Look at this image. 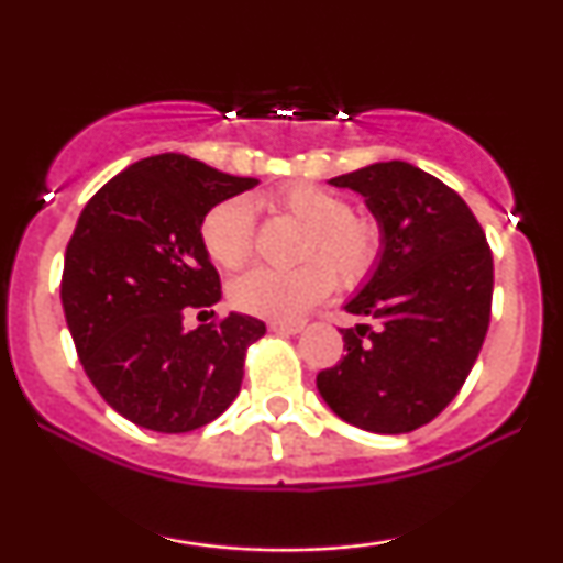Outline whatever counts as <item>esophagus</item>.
<instances>
[{
  "label": "esophagus",
  "instance_id": "1",
  "mask_svg": "<svg viewBox=\"0 0 563 563\" xmlns=\"http://www.w3.org/2000/svg\"><path fill=\"white\" fill-rule=\"evenodd\" d=\"M303 325H307L303 320H273L269 322V328H273V331H280V333H301Z\"/></svg>",
  "mask_w": 563,
  "mask_h": 563
}]
</instances>
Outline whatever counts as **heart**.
Instances as JSON below:
<instances>
[{"label":"heart","instance_id":"1","mask_svg":"<svg viewBox=\"0 0 563 563\" xmlns=\"http://www.w3.org/2000/svg\"><path fill=\"white\" fill-rule=\"evenodd\" d=\"M273 206L303 224L299 260L294 269H251L230 286V299L256 318L290 320L333 290L335 277L357 286L376 267L380 232L371 219L352 214L346 198L318 185H290L273 196ZM209 260L222 269H241L254 254V219L241 198L217 203L200 224Z\"/></svg>","mask_w":563,"mask_h":563}]
</instances>
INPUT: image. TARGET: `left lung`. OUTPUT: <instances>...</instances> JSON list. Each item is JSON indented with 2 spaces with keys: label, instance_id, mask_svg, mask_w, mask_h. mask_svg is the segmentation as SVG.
Listing matches in <instances>:
<instances>
[{
  "label": "left lung",
  "instance_id": "1",
  "mask_svg": "<svg viewBox=\"0 0 563 563\" xmlns=\"http://www.w3.org/2000/svg\"><path fill=\"white\" fill-rule=\"evenodd\" d=\"M333 187L365 198L380 232L373 275L346 312V357L318 373L341 421L407 434L448 407L468 378L489 325L493 254L466 200L407 161L341 174Z\"/></svg>",
  "mask_w": 563,
  "mask_h": 563
}]
</instances>
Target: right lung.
<instances>
[{
  "mask_svg": "<svg viewBox=\"0 0 563 563\" xmlns=\"http://www.w3.org/2000/svg\"><path fill=\"white\" fill-rule=\"evenodd\" d=\"M256 185L161 153L126 166L84 206L63 264V312L84 373L126 421L185 434L222 416L241 391L245 349L264 322L230 312L185 331L183 320L222 299L200 224Z\"/></svg>",
  "mask_w": 563,
  "mask_h": 563,
  "instance_id": "right-lung-1",
  "label": "right lung"
}]
</instances>
